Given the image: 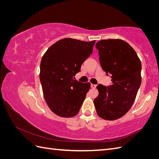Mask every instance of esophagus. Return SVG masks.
Here are the masks:
<instances>
[{
    "label": "esophagus",
    "mask_w": 159,
    "mask_h": 159,
    "mask_svg": "<svg viewBox=\"0 0 159 159\" xmlns=\"http://www.w3.org/2000/svg\"><path fill=\"white\" fill-rule=\"evenodd\" d=\"M96 86H97V85H95V84H91V87L92 88H95Z\"/></svg>",
    "instance_id": "1"
}]
</instances>
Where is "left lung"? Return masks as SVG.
Listing matches in <instances>:
<instances>
[{"instance_id": "obj_1", "label": "left lung", "mask_w": 159, "mask_h": 159, "mask_svg": "<svg viewBox=\"0 0 159 159\" xmlns=\"http://www.w3.org/2000/svg\"><path fill=\"white\" fill-rule=\"evenodd\" d=\"M99 62L112 84L97 86L99 95L94 99L98 115L105 120L117 119L131 109L141 84V62L136 52L120 39L100 40L95 45Z\"/></svg>"}]
</instances>
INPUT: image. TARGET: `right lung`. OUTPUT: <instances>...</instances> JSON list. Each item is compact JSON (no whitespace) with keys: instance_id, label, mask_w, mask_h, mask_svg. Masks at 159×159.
<instances>
[{"instance_id":"1","label":"right lung","mask_w":159,"mask_h":159,"mask_svg":"<svg viewBox=\"0 0 159 159\" xmlns=\"http://www.w3.org/2000/svg\"><path fill=\"white\" fill-rule=\"evenodd\" d=\"M95 42L64 38L42 56L40 80L43 94L52 111L58 116H75L84 102L91 84L75 80L74 76L92 54Z\"/></svg>"}]
</instances>
